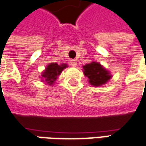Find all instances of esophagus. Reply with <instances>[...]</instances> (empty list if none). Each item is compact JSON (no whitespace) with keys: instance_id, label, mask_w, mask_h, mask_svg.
I'll use <instances>...</instances> for the list:
<instances>
[{"instance_id":"1","label":"esophagus","mask_w":146,"mask_h":146,"mask_svg":"<svg viewBox=\"0 0 146 146\" xmlns=\"http://www.w3.org/2000/svg\"><path fill=\"white\" fill-rule=\"evenodd\" d=\"M70 64H71V66L73 67H76L78 65V63H77V61L76 60H71L70 61Z\"/></svg>"}]
</instances>
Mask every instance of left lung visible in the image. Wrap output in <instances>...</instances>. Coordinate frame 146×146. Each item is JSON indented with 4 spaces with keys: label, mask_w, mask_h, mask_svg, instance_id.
Instances as JSON below:
<instances>
[{
    "label": "left lung",
    "mask_w": 146,
    "mask_h": 146,
    "mask_svg": "<svg viewBox=\"0 0 146 146\" xmlns=\"http://www.w3.org/2000/svg\"><path fill=\"white\" fill-rule=\"evenodd\" d=\"M82 72L88 78L89 83L93 86H100L106 84L112 78L110 72L99 62L92 61L82 66Z\"/></svg>",
    "instance_id": "left-lung-1"
}]
</instances>
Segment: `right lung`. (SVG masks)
I'll return each instance as SVG.
<instances>
[{
    "instance_id": "obj_1",
    "label": "right lung",
    "mask_w": 146,
    "mask_h": 146,
    "mask_svg": "<svg viewBox=\"0 0 146 146\" xmlns=\"http://www.w3.org/2000/svg\"><path fill=\"white\" fill-rule=\"evenodd\" d=\"M68 67L67 64H58L57 63H50L46 67L45 70L41 73V82L49 86H53L58 76H60L62 71Z\"/></svg>"
}]
</instances>
